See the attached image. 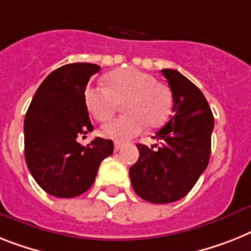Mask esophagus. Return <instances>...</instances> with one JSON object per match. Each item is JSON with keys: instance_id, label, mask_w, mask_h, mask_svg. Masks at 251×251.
I'll list each match as a JSON object with an SVG mask.
<instances>
[{"instance_id": "1", "label": "esophagus", "mask_w": 251, "mask_h": 251, "mask_svg": "<svg viewBox=\"0 0 251 251\" xmlns=\"http://www.w3.org/2000/svg\"><path fill=\"white\" fill-rule=\"evenodd\" d=\"M122 147H124V144H122V143L115 142V151H119L120 149L122 148Z\"/></svg>"}]
</instances>
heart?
Returning <instances> with one entry per match:
<instances>
[{
	"label": "heart",
	"mask_w": 251,
	"mask_h": 251,
	"mask_svg": "<svg viewBox=\"0 0 251 251\" xmlns=\"http://www.w3.org/2000/svg\"><path fill=\"white\" fill-rule=\"evenodd\" d=\"M106 88L86 86L84 102L98 121L112 117L119 103L127 115L106 122L103 134L117 142L139 135L145 127H158L167 120L172 107V93L166 84L138 69H121L104 76Z\"/></svg>",
	"instance_id": "1"
}]
</instances>
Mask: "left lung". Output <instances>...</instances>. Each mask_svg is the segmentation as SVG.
Wrapping results in <instances>:
<instances>
[{
    "label": "left lung",
    "mask_w": 251,
    "mask_h": 251,
    "mask_svg": "<svg viewBox=\"0 0 251 251\" xmlns=\"http://www.w3.org/2000/svg\"><path fill=\"white\" fill-rule=\"evenodd\" d=\"M172 92L174 115L157 131V144H138L139 159L130 167L132 189L154 204L180 201L205 171L214 127L213 113L195 84L171 69L162 70Z\"/></svg>",
    "instance_id": "obj_1"
}]
</instances>
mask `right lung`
<instances>
[{
    "label": "right lung",
    "instance_id": "add662e5",
    "mask_svg": "<svg viewBox=\"0 0 251 251\" xmlns=\"http://www.w3.org/2000/svg\"><path fill=\"white\" fill-rule=\"evenodd\" d=\"M94 64L58 67L35 92L24 120L25 161L37 184L50 195L74 198L96 180L100 162L113 153L112 140L96 138L88 145L80 135L93 131L84 102Z\"/></svg>",
    "mask_w": 251,
    "mask_h": 251
}]
</instances>
